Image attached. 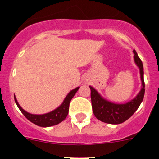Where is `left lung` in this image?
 I'll list each match as a JSON object with an SVG mask.
<instances>
[{
    "mask_svg": "<svg viewBox=\"0 0 159 159\" xmlns=\"http://www.w3.org/2000/svg\"><path fill=\"white\" fill-rule=\"evenodd\" d=\"M134 53V62L139 68L140 72V78L142 82V88L139 94L136 96L130 102L125 103V104H116L104 99L101 95L98 93L97 90L92 87H90L91 89V99H92V111L95 116L99 120L107 124L112 125H118L127 120L130 118L139 106H140L141 102H143L144 97V81H143V67L142 61L139 57L135 50L133 51Z\"/></svg>",
    "mask_w": 159,
    "mask_h": 159,
    "instance_id": "left-lung-1",
    "label": "left lung"
}]
</instances>
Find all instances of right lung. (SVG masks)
I'll return each instance as SVG.
<instances>
[{"label":"right lung","mask_w":159,"mask_h":159,"mask_svg":"<svg viewBox=\"0 0 159 159\" xmlns=\"http://www.w3.org/2000/svg\"><path fill=\"white\" fill-rule=\"evenodd\" d=\"M79 87H77L75 89L72 90L71 92L67 94V96L65 97L64 101L62 103L61 106H59L54 111L48 112V113L43 114V115H33V114L28 113L27 111L21 108V106L19 105L16 97H15V102L16 105L20 110L24 116L28 119L32 123L35 124L36 125L41 126V127H49V126L56 125L57 124L61 123L62 121L65 120L67 117L68 111H69V104L72 97H74L76 92L78 91Z\"/></svg>","instance_id":"obj_1"}]
</instances>
